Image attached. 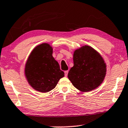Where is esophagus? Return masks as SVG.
I'll return each instance as SVG.
<instances>
[{
	"label": "esophagus",
	"instance_id": "1",
	"mask_svg": "<svg viewBox=\"0 0 128 128\" xmlns=\"http://www.w3.org/2000/svg\"><path fill=\"white\" fill-rule=\"evenodd\" d=\"M68 72V70L65 71V72H64V73H65V76H67Z\"/></svg>",
	"mask_w": 128,
	"mask_h": 128
}]
</instances>
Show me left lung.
I'll list each match as a JSON object with an SVG mask.
<instances>
[{
  "instance_id": "left-lung-1",
  "label": "left lung",
  "mask_w": 128,
  "mask_h": 128,
  "mask_svg": "<svg viewBox=\"0 0 128 128\" xmlns=\"http://www.w3.org/2000/svg\"><path fill=\"white\" fill-rule=\"evenodd\" d=\"M73 62L68 78L76 88L87 92L96 89L102 83L106 65L102 56L94 48L84 45L75 50Z\"/></svg>"
}]
</instances>
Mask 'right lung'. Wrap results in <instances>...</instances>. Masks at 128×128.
I'll return each instance as SVG.
<instances>
[{"mask_svg": "<svg viewBox=\"0 0 128 128\" xmlns=\"http://www.w3.org/2000/svg\"><path fill=\"white\" fill-rule=\"evenodd\" d=\"M25 74L32 88L46 93L56 87L64 72L52 56V48L43 43L32 50L26 62Z\"/></svg>", "mask_w": 128, "mask_h": 128, "instance_id": "right-lung-1", "label": "right lung"}]
</instances>
